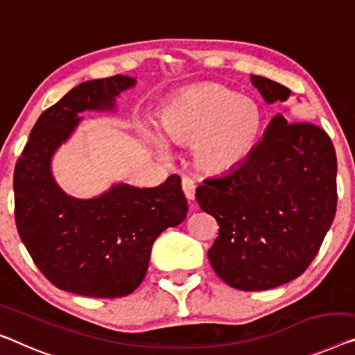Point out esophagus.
Listing matches in <instances>:
<instances>
[{
	"label": "esophagus",
	"instance_id": "34e87169",
	"mask_svg": "<svg viewBox=\"0 0 355 355\" xmlns=\"http://www.w3.org/2000/svg\"><path fill=\"white\" fill-rule=\"evenodd\" d=\"M182 188H183V193L184 196H187V199L191 202V200H194V194H196V183L193 178L189 177H183L182 178Z\"/></svg>",
	"mask_w": 355,
	"mask_h": 355
}]
</instances>
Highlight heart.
<instances>
[{
    "instance_id": "heart-1",
    "label": "heart",
    "mask_w": 355,
    "mask_h": 355,
    "mask_svg": "<svg viewBox=\"0 0 355 355\" xmlns=\"http://www.w3.org/2000/svg\"><path fill=\"white\" fill-rule=\"evenodd\" d=\"M264 114L258 102L220 84H204L177 95L162 110L157 129L162 140L193 146L200 171L221 175L244 164L258 145ZM161 153L159 137L145 134Z\"/></svg>"
}]
</instances>
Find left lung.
Masks as SVG:
<instances>
[{
  "label": "left lung",
  "mask_w": 355,
  "mask_h": 355,
  "mask_svg": "<svg viewBox=\"0 0 355 355\" xmlns=\"http://www.w3.org/2000/svg\"><path fill=\"white\" fill-rule=\"evenodd\" d=\"M250 81L266 103L292 95L264 76ZM196 200L220 226L207 252L218 277L247 292L279 287L306 271L335 218V148L319 125L276 114L250 157L204 180Z\"/></svg>",
  "instance_id": "obj_1"
}]
</instances>
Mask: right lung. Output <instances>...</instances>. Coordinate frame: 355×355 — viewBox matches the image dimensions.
<instances>
[{"label": "right lung", "instance_id": "obj_1", "mask_svg": "<svg viewBox=\"0 0 355 355\" xmlns=\"http://www.w3.org/2000/svg\"><path fill=\"white\" fill-rule=\"evenodd\" d=\"M135 78L116 75L78 84L47 108L30 132L14 171L15 225L40 271L55 287L92 298H119L145 279L151 247L187 218L182 180L155 188L127 183L95 198L67 194L52 175V157L75 134L84 111H113Z\"/></svg>", "mask_w": 355, "mask_h": 355}]
</instances>
